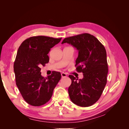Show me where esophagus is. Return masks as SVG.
Listing matches in <instances>:
<instances>
[{"label": "esophagus", "mask_w": 129, "mask_h": 129, "mask_svg": "<svg viewBox=\"0 0 129 129\" xmlns=\"http://www.w3.org/2000/svg\"><path fill=\"white\" fill-rule=\"evenodd\" d=\"M61 76H62V77H65L67 76V74L64 73H61Z\"/></svg>", "instance_id": "esophagus-1"}]
</instances>
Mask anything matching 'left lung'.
I'll return each instance as SVG.
<instances>
[{
    "label": "left lung",
    "instance_id": "1",
    "mask_svg": "<svg viewBox=\"0 0 129 129\" xmlns=\"http://www.w3.org/2000/svg\"><path fill=\"white\" fill-rule=\"evenodd\" d=\"M64 43L79 50L75 67L77 72L83 74V78L80 80L69 75L72 80L68 88L70 99L79 106H91L99 100L107 82L106 50L96 37L89 33L66 38L61 44Z\"/></svg>",
    "mask_w": 129,
    "mask_h": 129
}]
</instances>
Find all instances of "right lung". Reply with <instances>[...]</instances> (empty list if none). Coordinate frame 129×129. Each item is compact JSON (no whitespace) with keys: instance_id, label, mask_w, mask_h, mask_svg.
Instances as JSON below:
<instances>
[{"instance_id":"right-lung-1","label":"right lung","mask_w":129,"mask_h":129,"mask_svg":"<svg viewBox=\"0 0 129 129\" xmlns=\"http://www.w3.org/2000/svg\"><path fill=\"white\" fill-rule=\"evenodd\" d=\"M61 39L32 37L23 41L18 48L14 63L16 84L23 99L32 106H41L48 102L61 79L60 72L54 71L45 78L40 71L42 66L48 63L47 54L50 48Z\"/></svg>"}]
</instances>
